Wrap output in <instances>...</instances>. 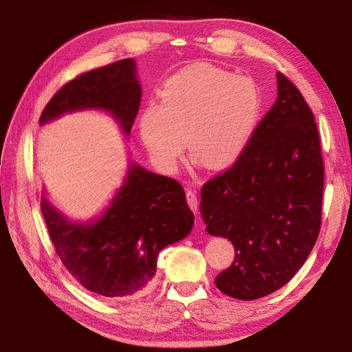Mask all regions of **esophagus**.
<instances>
[{
  "instance_id": "esophagus-1",
  "label": "esophagus",
  "mask_w": 352,
  "mask_h": 352,
  "mask_svg": "<svg viewBox=\"0 0 352 352\" xmlns=\"http://www.w3.org/2000/svg\"><path fill=\"white\" fill-rule=\"evenodd\" d=\"M186 200H188V205L190 210H192L194 212H197L199 200H197V194H195V190H192V189L186 190Z\"/></svg>"
}]
</instances>
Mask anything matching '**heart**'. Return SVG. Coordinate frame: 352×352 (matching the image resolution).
Returning <instances> with one entry per match:
<instances>
[{
  "label": "heart",
  "instance_id": "obj_1",
  "mask_svg": "<svg viewBox=\"0 0 352 352\" xmlns=\"http://www.w3.org/2000/svg\"><path fill=\"white\" fill-rule=\"evenodd\" d=\"M264 111L258 83L208 63L190 65L170 76L160 91V105L140 116V136L152 162L174 172L184 151L194 163L223 170L243 157Z\"/></svg>",
  "mask_w": 352,
  "mask_h": 352
}]
</instances>
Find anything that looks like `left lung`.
<instances>
[{"mask_svg":"<svg viewBox=\"0 0 352 352\" xmlns=\"http://www.w3.org/2000/svg\"><path fill=\"white\" fill-rule=\"evenodd\" d=\"M278 98L233 168L204 184L200 214L211 236L234 245L230 269L214 279L236 300L281 289L317 242L323 158L317 124L302 94L276 73Z\"/></svg>","mask_w":352,"mask_h":352,"instance_id":"obj_1","label":"left lung"}]
</instances>
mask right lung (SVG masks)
<instances>
[{
	"label": "right lung",
	"mask_w": 352,
	"mask_h": 352,
	"mask_svg": "<svg viewBox=\"0 0 352 352\" xmlns=\"http://www.w3.org/2000/svg\"><path fill=\"white\" fill-rule=\"evenodd\" d=\"M141 85L136 62L124 58L76 77L45 107L40 126L76 111L98 110L111 116L129 140L138 115ZM41 214L57 254L83 287L107 298H132L157 273V256L186 237L194 214L174 178L129 162L121 186L99 216L74 220L41 189Z\"/></svg>",
	"instance_id": "add662e5"
}]
</instances>
